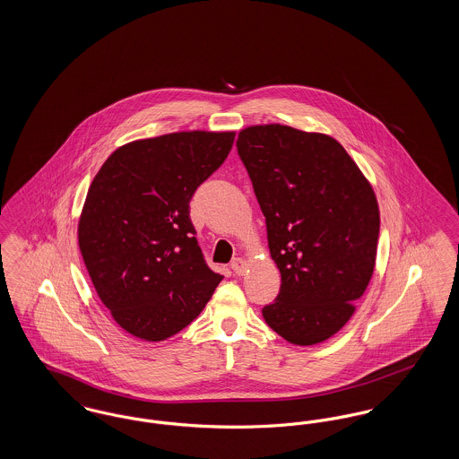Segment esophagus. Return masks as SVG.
Instances as JSON below:
<instances>
[{"instance_id": "34e87169", "label": "esophagus", "mask_w": 459, "mask_h": 459, "mask_svg": "<svg viewBox=\"0 0 459 459\" xmlns=\"http://www.w3.org/2000/svg\"><path fill=\"white\" fill-rule=\"evenodd\" d=\"M230 266H232V270L238 273V275H244V272H246V268H247V263L244 258H234L232 263H230Z\"/></svg>"}]
</instances>
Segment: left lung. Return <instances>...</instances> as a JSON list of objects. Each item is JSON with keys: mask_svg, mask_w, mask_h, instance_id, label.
<instances>
[{"mask_svg": "<svg viewBox=\"0 0 459 459\" xmlns=\"http://www.w3.org/2000/svg\"><path fill=\"white\" fill-rule=\"evenodd\" d=\"M260 203L281 292L263 318L285 341L313 346L350 322L377 258L378 203L348 152L327 134L251 126L238 137Z\"/></svg>", "mask_w": 459, "mask_h": 459, "instance_id": "left-lung-1", "label": "left lung"}]
</instances>
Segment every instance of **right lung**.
Here are the masks:
<instances>
[{"instance_id":"1","label":"right lung","mask_w":459,"mask_h":459,"mask_svg":"<svg viewBox=\"0 0 459 459\" xmlns=\"http://www.w3.org/2000/svg\"><path fill=\"white\" fill-rule=\"evenodd\" d=\"M234 137L189 131L132 141L91 182L79 247L101 303L137 339L158 342L187 327L223 279L203 258L189 201Z\"/></svg>"}]
</instances>
